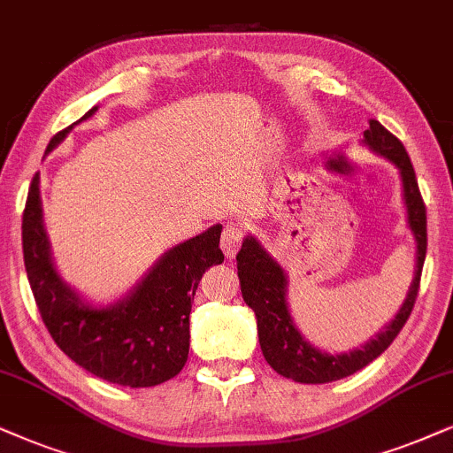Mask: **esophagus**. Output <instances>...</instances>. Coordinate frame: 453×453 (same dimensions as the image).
<instances>
[{
	"mask_svg": "<svg viewBox=\"0 0 453 453\" xmlns=\"http://www.w3.org/2000/svg\"><path fill=\"white\" fill-rule=\"evenodd\" d=\"M242 238H244V230H242V226H240V223L230 221L226 227H223L221 250H223V255L227 257V259H234V257H236L240 244H242Z\"/></svg>",
	"mask_w": 453,
	"mask_h": 453,
	"instance_id": "34e87169",
	"label": "esophagus"
}]
</instances>
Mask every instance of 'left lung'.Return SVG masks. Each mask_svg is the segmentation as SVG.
<instances>
[{
  "instance_id": "left-lung-1",
  "label": "left lung",
  "mask_w": 453,
  "mask_h": 453,
  "mask_svg": "<svg viewBox=\"0 0 453 453\" xmlns=\"http://www.w3.org/2000/svg\"><path fill=\"white\" fill-rule=\"evenodd\" d=\"M362 144L399 169L408 227L416 242L414 278H411L405 301L374 339L347 353H328L313 347L290 316L288 299H286L288 273L284 272V267L263 249L253 234L244 238L242 249L236 255L240 290H242L246 305L255 311L263 357L280 376L303 382V385H324V382L341 380L365 368L380 353H385V349H388L403 324L408 322L416 303L418 286H420V273L426 257V209L418 190L411 160L402 142L379 121H370V129L364 131Z\"/></svg>"
}]
</instances>
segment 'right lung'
<instances>
[{
	"label": "right lung",
	"instance_id": "right-lung-1",
	"mask_svg": "<svg viewBox=\"0 0 453 453\" xmlns=\"http://www.w3.org/2000/svg\"><path fill=\"white\" fill-rule=\"evenodd\" d=\"M96 111L98 106L51 137L45 154L56 150L74 125L88 121ZM219 236L221 226L217 223L175 244L127 295L108 305H96L56 269L43 223L39 173L28 188L22 215L27 278L51 339L77 365L102 380L129 388L157 387L186 365L192 301L203 273L223 261Z\"/></svg>",
	"mask_w": 453,
	"mask_h": 453
}]
</instances>
